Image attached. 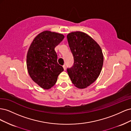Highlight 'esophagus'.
<instances>
[{"label": "esophagus", "mask_w": 131, "mask_h": 131, "mask_svg": "<svg viewBox=\"0 0 131 131\" xmlns=\"http://www.w3.org/2000/svg\"><path fill=\"white\" fill-rule=\"evenodd\" d=\"M63 68H64V70H66V65H63Z\"/></svg>", "instance_id": "1"}]
</instances>
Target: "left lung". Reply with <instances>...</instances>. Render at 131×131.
I'll list each match as a JSON object with an SVG mask.
<instances>
[{
    "label": "left lung",
    "mask_w": 131,
    "mask_h": 131,
    "mask_svg": "<svg viewBox=\"0 0 131 131\" xmlns=\"http://www.w3.org/2000/svg\"><path fill=\"white\" fill-rule=\"evenodd\" d=\"M67 39L74 58V63L67 72L73 84L84 89L96 81L103 64L100 45L89 35L81 31L68 34Z\"/></svg>",
    "instance_id": "1"
}]
</instances>
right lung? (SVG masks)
<instances>
[{
    "mask_svg": "<svg viewBox=\"0 0 131 131\" xmlns=\"http://www.w3.org/2000/svg\"><path fill=\"white\" fill-rule=\"evenodd\" d=\"M64 38L61 34L44 31L35 38L29 47L27 56L28 72L31 79L41 88H52L64 70L57 62L54 50Z\"/></svg>",
    "mask_w": 131,
    "mask_h": 131,
    "instance_id": "obj_1",
    "label": "right lung"
}]
</instances>
